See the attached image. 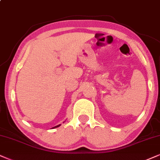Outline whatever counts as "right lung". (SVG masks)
I'll list each match as a JSON object with an SVG mask.
<instances>
[{
	"label": "right lung",
	"instance_id": "right-lung-1",
	"mask_svg": "<svg viewBox=\"0 0 160 160\" xmlns=\"http://www.w3.org/2000/svg\"><path fill=\"white\" fill-rule=\"evenodd\" d=\"M60 125H57V126H55V127H54V128H57V127H59Z\"/></svg>",
	"mask_w": 160,
	"mask_h": 160
}]
</instances>
